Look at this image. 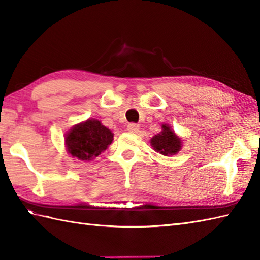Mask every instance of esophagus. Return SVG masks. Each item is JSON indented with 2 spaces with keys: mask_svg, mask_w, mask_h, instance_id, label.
Listing matches in <instances>:
<instances>
[{
  "mask_svg": "<svg viewBox=\"0 0 260 260\" xmlns=\"http://www.w3.org/2000/svg\"><path fill=\"white\" fill-rule=\"evenodd\" d=\"M139 129H140V126L137 123H129L128 126H126V130H128L129 132H132V134H136V132L139 131Z\"/></svg>",
  "mask_w": 260,
  "mask_h": 260,
  "instance_id": "obj_1",
  "label": "esophagus"
}]
</instances>
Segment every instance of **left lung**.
<instances>
[{
    "instance_id": "1",
    "label": "left lung",
    "mask_w": 260,
    "mask_h": 260,
    "mask_svg": "<svg viewBox=\"0 0 260 260\" xmlns=\"http://www.w3.org/2000/svg\"><path fill=\"white\" fill-rule=\"evenodd\" d=\"M162 131L155 135L150 143L155 151L164 155L176 154L181 149V140L168 124L161 125Z\"/></svg>"
}]
</instances>
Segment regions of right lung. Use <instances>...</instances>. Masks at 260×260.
Returning <instances> with one entry per match:
<instances>
[{"instance_id": "obj_1", "label": "right lung", "mask_w": 260, "mask_h": 260, "mask_svg": "<svg viewBox=\"0 0 260 260\" xmlns=\"http://www.w3.org/2000/svg\"><path fill=\"white\" fill-rule=\"evenodd\" d=\"M64 139L68 152L72 157L90 161L109 147L113 140V134L99 120L89 119L74 125Z\"/></svg>"}]
</instances>
